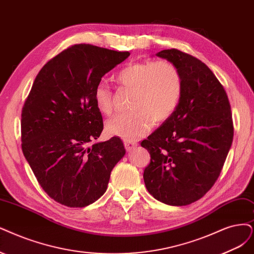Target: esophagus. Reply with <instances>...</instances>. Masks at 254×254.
<instances>
[{
  "mask_svg": "<svg viewBox=\"0 0 254 254\" xmlns=\"http://www.w3.org/2000/svg\"><path fill=\"white\" fill-rule=\"evenodd\" d=\"M124 143H125L126 149H127V152L133 151V149H134L135 147H137V145H138V143H137L136 141H134V140H125Z\"/></svg>",
  "mask_w": 254,
  "mask_h": 254,
  "instance_id": "1",
  "label": "esophagus"
}]
</instances>
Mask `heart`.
Here are the masks:
<instances>
[{
    "label": "heart",
    "mask_w": 254,
    "mask_h": 254,
    "mask_svg": "<svg viewBox=\"0 0 254 254\" xmlns=\"http://www.w3.org/2000/svg\"><path fill=\"white\" fill-rule=\"evenodd\" d=\"M116 80L134 94L127 113L109 119L106 130L109 135L134 140L146 133L154 121L159 124L170 118L179 106L182 92V75L176 65L167 61L130 64L116 75ZM94 102L103 115L113 111L112 91L100 82L94 89Z\"/></svg>",
    "instance_id": "b5f03b06"
}]
</instances>
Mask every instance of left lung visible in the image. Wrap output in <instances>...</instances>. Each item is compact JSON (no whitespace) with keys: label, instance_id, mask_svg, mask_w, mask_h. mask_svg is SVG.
I'll return each instance as SVG.
<instances>
[{"label":"left lung","instance_id":"obj_1","mask_svg":"<svg viewBox=\"0 0 254 254\" xmlns=\"http://www.w3.org/2000/svg\"><path fill=\"white\" fill-rule=\"evenodd\" d=\"M156 55L179 69L183 92L174 114L141 142L151 155L143 179L156 200L185 206L201 199L220 176L233 139L230 103L200 60L177 49Z\"/></svg>","mask_w":254,"mask_h":254}]
</instances>
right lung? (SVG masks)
Wrapping results in <instances>:
<instances>
[{
	"mask_svg": "<svg viewBox=\"0 0 254 254\" xmlns=\"http://www.w3.org/2000/svg\"><path fill=\"white\" fill-rule=\"evenodd\" d=\"M128 56L127 51L74 45L41 69L24 103L23 154L47 194L68 207L97 201L126 154L118 137L94 142L103 122L93 93L103 75Z\"/></svg>",
	"mask_w": 254,
	"mask_h": 254,
	"instance_id": "1",
	"label": "right lung"
}]
</instances>
